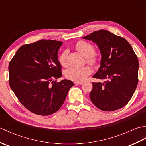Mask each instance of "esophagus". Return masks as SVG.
Listing matches in <instances>:
<instances>
[{"label":"esophagus","mask_w":146,"mask_h":146,"mask_svg":"<svg viewBox=\"0 0 146 146\" xmlns=\"http://www.w3.org/2000/svg\"><path fill=\"white\" fill-rule=\"evenodd\" d=\"M75 85H82L83 83L82 82H75Z\"/></svg>","instance_id":"34e87169"}]
</instances>
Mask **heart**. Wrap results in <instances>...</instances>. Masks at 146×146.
<instances>
[{"instance_id": "heart-1", "label": "heart", "mask_w": 146, "mask_h": 146, "mask_svg": "<svg viewBox=\"0 0 146 146\" xmlns=\"http://www.w3.org/2000/svg\"><path fill=\"white\" fill-rule=\"evenodd\" d=\"M75 48L80 53L86 58L87 63L92 65L97 63V59L95 55V49L94 46L90 43L80 41L76 44ZM68 53V51L64 50L59 56L58 60L62 66H66L67 65ZM91 72L92 70L88 66L71 67L64 71V75L68 80L80 82L85 80L86 77L90 75Z\"/></svg>"}]
</instances>
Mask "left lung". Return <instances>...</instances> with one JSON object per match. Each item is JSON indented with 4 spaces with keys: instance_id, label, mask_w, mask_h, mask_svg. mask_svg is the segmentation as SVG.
<instances>
[{
    "instance_id": "8db88e82",
    "label": "left lung",
    "mask_w": 146,
    "mask_h": 146,
    "mask_svg": "<svg viewBox=\"0 0 146 146\" xmlns=\"http://www.w3.org/2000/svg\"><path fill=\"white\" fill-rule=\"evenodd\" d=\"M83 38L96 43L102 54L100 66L93 77L105 82L92 83V103L107 111L124 107L138 83L139 61L132 46L125 39L104 29Z\"/></svg>"
}]
</instances>
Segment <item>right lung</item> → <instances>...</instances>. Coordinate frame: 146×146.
<instances>
[{
  "label": "right lung",
  "mask_w": 146,
  "mask_h": 146,
  "mask_svg": "<svg viewBox=\"0 0 146 146\" xmlns=\"http://www.w3.org/2000/svg\"><path fill=\"white\" fill-rule=\"evenodd\" d=\"M61 41L42 39L22 46L9 64V85L21 103L31 112L47 116L64 103L73 82L62 76L58 52Z\"/></svg>",
  "instance_id": "right-lung-1"
}]
</instances>
